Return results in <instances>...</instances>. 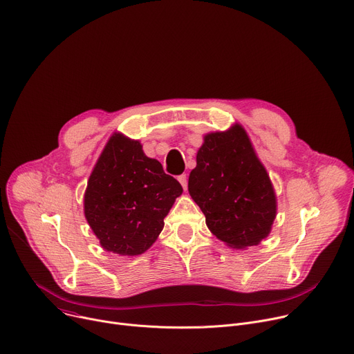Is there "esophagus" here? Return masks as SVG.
Listing matches in <instances>:
<instances>
[{
  "label": "esophagus",
  "mask_w": 354,
  "mask_h": 354,
  "mask_svg": "<svg viewBox=\"0 0 354 354\" xmlns=\"http://www.w3.org/2000/svg\"><path fill=\"white\" fill-rule=\"evenodd\" d=\"M178 181H180V184L183 185V188L187 189V176H185V174L178 176Z\"/></svg>",
  "instance_id": "obj_1"
}]
</instances>
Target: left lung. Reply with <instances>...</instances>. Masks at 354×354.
<instances>
[{"mask_svg": "<svg viewBox=\"0 0 354 354\" xmlns=\"http://www.w3.org/2000/svg\"><path fill=\"white\" fill-rule=\"evenodd\" d=\"M188 193L204 212L208 230L230 248L258 245L275 221L274 185L238 123L204 136Z\"/></svg>", "mask_w": 354, "mask_h": 354, "instance_id": "left-lung-1", "label": "left lung"}]
</instances>
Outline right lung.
Instances as JSON below:
<instances>
[{
	"label": "right lung",
	"mask_w": 354,
	"mask_h": 354,
	"mask_svg": "<svg viewBox=\"0 0 354 354\" xmlns=\"http://www.w3.org/2000/svg\"><path fill=\"white\" fill-rule=\"evenodd\" d=\"M181 193V184L145 154L139 140L115 131L88 180L85 218L104 251L142 255L156 242Z\"/></svg>",
	"instance_id": "right-lung-1"
}]
</instances>
